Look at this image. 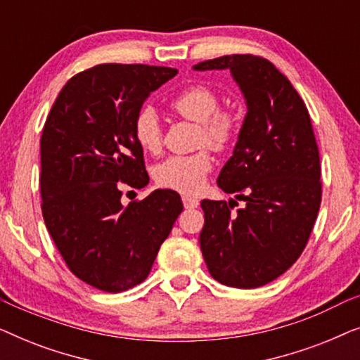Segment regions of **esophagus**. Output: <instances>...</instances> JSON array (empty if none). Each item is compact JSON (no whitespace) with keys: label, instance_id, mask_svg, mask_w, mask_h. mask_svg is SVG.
I'll use <instances>...</instances> for the list:
<instances>
[{"label":"esophagus","instance_id":"obj_1","mask_svg":"<svg viewBox=\"0 0 360 360\" xmlns=\"http://www.w3.org/2000/svg\"><path fill=\"white\" fill-rule=\"evenodd\" d=\"M181 201H184V206L186 210H191V208H198L200 206V201L196 198H191V196H186L184 195L181 196Z\"/></svg>","mask_w":360,"mask_h":360}]
</instances>
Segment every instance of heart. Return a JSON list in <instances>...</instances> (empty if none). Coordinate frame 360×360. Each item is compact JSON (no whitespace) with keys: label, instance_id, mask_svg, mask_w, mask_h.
<instances>
[{"label":"heart","instance_id":"b5f03b06","mask_svg":"<svg viewBox=\"0 0 360 360\" xmlns=\"http://www.w3.org/2000/svg\"><path fill=\"white\" fill-rule=\"evenodd\" d=\"M219 98L205 85H193L172 100V110L185 120L200 124V144L224 150L234 144L240 129V115L234 110H218ZM134 139L142 150L157 154L162 147V126L155 108L142 106L134 117ZM213 169V157L206 149L190 155H172L155 167L154 176L164 188L181 193H198Z\"/></svg>","mask_w":360,"mask_h":360}]
</instances>
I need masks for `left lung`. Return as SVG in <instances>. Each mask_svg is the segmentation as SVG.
I'll list each match as a JSON object with an SVG mask.
<instances>
[{
  "label": "left lung",
  "instance_id": "left-lung-1",
  "mask_svg": "<svg viewBox=\"0 0 360 360\" xmlns=\"http://www.w3.org/2000/svg\"><path fill=\"white\" fill-rule=\"evenodd\" d=\"M229 70L248 112L218 186L234 198L203 200L200 248L211 277L236 288H257L297 262L321 203V165L308 110L272 62L224 56L193 65ZM236 199L245 206L230 211Z\"/></svg>",
  "mask_w": 360,
  "mask_h": 360
}]
</instances>
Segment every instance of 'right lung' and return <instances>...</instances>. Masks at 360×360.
Masks as SVG:
<instances>
[{
  "instance_id": "1",
  "label": "right lung",
  "mask_w": 360,
  "mask_h": 360,
  "mask_svg": "<svg viewBox=\"0 0 360 360\" xmlns=\"http://www.w3.org/2000/svg\"><path fill=\"white\" fill-rule=\"evenodd\" d=\"M169 67L103 63L70 78L41 137L42 216L68 269L98 290L120 293L149 275L184 210L174 190L121 203L120 181L149 184L134 117Z\"/></svg>"
}]
</instances>
